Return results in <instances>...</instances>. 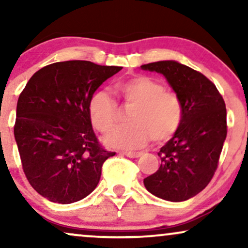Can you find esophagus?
<instances>
[{
	"instance_id": "1",
	"label": "esophagus",
	"mask_w": 248,
	"mask_h": 248,
	"mask_svg": "<svg viewBox=\"0 0 248 248\" xmlns=\"http://www.w3.org/2000/svg\"><path fill=\"white\" fill-rule=\"evenodd\" d=\"M124 154L126 156H128V157H130V158H138V157H140V156L142 155L141 153H138V152H126V153H124Z\"/></svg>"
}]
</instances>
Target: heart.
<instances>
[{
	"label": "heart",
	"mask_w": 248,
	"mask_h": 248,
	"mask_svg": "<svg viewBox=\"0 0 248 248\" xmlns=\"http://www.w3.org/2000/svg\"><path fill=\"white\" fill-rule=\"evenodd\" d=\"M115 92L128 105H133L128 126L119 127L105 138L108 147L136 149L153 140H169L182 121V105L175 93L149 76H135L115 85ZM88 118L98 132L107 133L116 121V104L105 91L91 95Z\"/></svg>",
	"instance_id": "obj_1"
}]
</instances>
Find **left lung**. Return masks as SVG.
I'll use <instances>...</instances> for the list:
<instances>
[{"label":"left lung","instance_id":"8db88e82","mask_svg":"<svg viewBox=\"0 0 248 248\" xmlns=\"http://www.w3.org/2000/svg\"><path fill=\"white\" fill-rule=\"evenodd\" d=\"M141 69L163 75L182 105L181 124L157 153L158 170L143 184L164 201H187L205 189L218 167L227 134L224 99L205 76L176 61L150 62Z\"/></svg>","mask_w":248,"mask_h":248}]
</instances>
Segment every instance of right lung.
Returning <instances> with one entry per match:
<instances>
[{
    "label": "right lung",
    "instance_id": "right-lung-1",
    "mask_svg": "<svg viewBox=\"0 0 248 248\" xmlns=\"http://www.w3.org/2000/svg\"><path fill=\"white\" fill-rule=\"evenodd\" d=\"M120 66L87 61L43 67L19 94L14 135L31 186L50 202L71 204L98 186L104 162L115 153L99 144L87 106Z\"/></svg>",
    "mask_w": 248,
    "mask_h": 248
}]
</instances>
